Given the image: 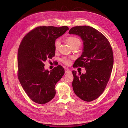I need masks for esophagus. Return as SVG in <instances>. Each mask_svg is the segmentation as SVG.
I'll return each mask as SVG.
<instances>
[{
  "label": "esophagus",
  "instance_id": "obj_1",
  "mask_svg": "<svg viewBox=\"0 0 128 128\" xmlns=\"http://www.w3.org/2000/svg\"><path fill=\"white\" fill-rule=\"evenodd\" d=\"M65 74H70V73H71V71L68 70V68H65Z\"/></svg>",
  "mask_w": 128,
  "mask_h": 128
}]
</instances>
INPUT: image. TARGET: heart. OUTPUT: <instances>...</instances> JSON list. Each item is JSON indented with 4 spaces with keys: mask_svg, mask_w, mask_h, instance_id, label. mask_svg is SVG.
I'll return each mask as SVG.
<instances>
[{
    "mask_svg": "<svg viewBox=\"0 0 128 128\" xmlns=\"http://www.w3.org/2000/svg\"><path fill=\"white\" fill-rule=\"evenodd\" d=\"M67 42H68V44L71 46H73L76 45V44H78L80 46V40H79V38L75 37H68V39H67ZM60 45V42L59 40H56V42H55V49L56 50H58L59 48V46ZM62 62L66 64V65H70L71 60L70 58H62Z\"/></svg>",
    "mask_w": 128,
    "mask_h": 128,
    "instance_id": "1",
    "label": "heart"
}]
</instances>
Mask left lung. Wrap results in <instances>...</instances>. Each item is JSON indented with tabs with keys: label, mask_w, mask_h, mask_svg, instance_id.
<instances>
[{
	"label": "left lung",
	"mask_w": 128,
	"mask_h": 128,
	"mask_svg": "<svg viewBox=\"0 0 128 128\" xmlns=\"http://www.w3.org/2000/svg\"><path fill=\"white\" fill-rule=\"evenodd\" d=\"M70 34L76 35L82 40V56L74 63V68L83 67L85 74L72 71L73 90L86 102L96 99L104 91L110 76L114 64L112 46L105 36L89 26L72 28Z\"/></svg>",
	"instance_id": "obj_1"
}]
</instances>
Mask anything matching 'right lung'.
Masks as SVG:
<instances>
[{
	"label": "right lung",
	"mask_w": 128,
	"mask_h": 128,
	"mask_svg": "<svg viewBox=\"0 0 128 128\" xmlns=\"http://www.w3.org/2000/svg\"><path fill=\"white\" fill-rule=\"evenodd\" d=\"M69 30L68 26H39L22 39L18 52V78L29 98L38 104L49 102L56 95L55 86L64 74L58 65L49 71L44 62L55 56L56 40Z\"/></svg>",
	"instance_id": "obj_1"
}]
</instances>
